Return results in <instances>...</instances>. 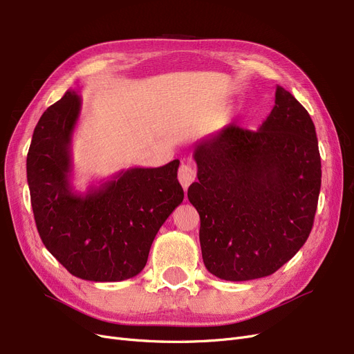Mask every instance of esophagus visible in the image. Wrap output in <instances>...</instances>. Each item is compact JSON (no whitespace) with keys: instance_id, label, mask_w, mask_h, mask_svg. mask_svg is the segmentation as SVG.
Masks as SVG:
<instances>
[{"instance_id":"1","label":"esophagus","mask_w":354,"mask_h":354,"mask_svg":"<svg viewBox=\"0 0 354 354\" xmlns=\"http://www.w3.org/2000/svg\"><path fill=\"white\" fill-rule=\"evenodd\" d=\"M196 176V169L192 163H182L178 171V179L183 188H188L191 183L195 180Z\"/></svg>"}]
</instances>
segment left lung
<instances>
[{
    "instance_id": "1",
    "label": "left lung",
    "mask_w": 354,
    "mask_h": 354,
    "mask_svg": "<svg viewBox=\"0 0 354 354\" xmlns=\"http://www.w3.org/2000/svg\"><path fill=\"white\" fill-rule=\"evenodd\" d=\"M198 182L188 188L201 227L204 265L224 281L274 273L297 254L314 224L321 158L314 122L276 88L256 131L228 124L194 147Z\"/></svg>"
}]
</instances>
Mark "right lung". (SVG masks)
<instances>
[{
	"mask_svg": "<svg viewBox=\"0 0 354 354\" xmlns=\"http://www.w3.org/2000/svg\"><path fill=\"white\" fill-rule=\"evenodd\" d=\"M82 100L73 89L40 117L27 155V182L43 244L76 278L118 282L146 266L159 228L182 203L179 160L130 167L76 192L72 136Z\"/></svg>",
	"mask_w": 354,
	"mask_h": 354,
	"instance_id": "right-lung-1",
	"label": "right lung"
}]
</instances>
